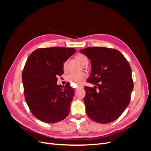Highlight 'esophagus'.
<instances>
[{"label": "esophagus", "mask_w": 151, "mask_h": 151, "mask_svg": "<svg viewBox=\"0 0 151 151\" xmlns=\"http://www.w3.org/2000/svg\"><path fill=\"white\" fill-rule=\"evenodd\" d=\"M83 88V86H81V85H77V87H76V90H77L78 89Z\"/></svg>", "instance_id": "esophagus-1"}]
</instances>
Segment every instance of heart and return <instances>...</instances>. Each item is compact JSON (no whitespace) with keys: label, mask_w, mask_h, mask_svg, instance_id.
I'll return each mask as SVG.
<instances>
[{"label":"heart","mask_w":151,"mask_h":151,"mask_svg":"<svg viewBox=\"0 0 151 151\" xmlns=\"http://www.w3.org/2000/svg\"><path fill=\"white\" fill-rule=\"evenodd\" d=\"M76 58L79 60V62L81 63V64H83L84 65H86L88 63V58L84 54H78L76 56ZM66 67H67V62H65L63 64V67L64 69H65ZM86 77V74L84 72H78V73L72 72L66 77V79L67 81L72 83L81 84L82 82L84 80Z\"/></svg>","instance_id":"b5f03b06"}]
</instances>
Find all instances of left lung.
<instances>
[{
    "label": "left lung",
    "instance_id": "obj_1",
    "mask_svg": "<svg viewBox=\"0 0 151 151\" xmlns=\"http://www.w3.org/2000/svg\"><path fill=\"white\" fill-rule=\"evenodd\" d=\"M91 60V71L85 86L87 115L94 122L109 123L116 120L130 101L134 88L129 62L118 50L105 47L81 50Z\"/></svg>",
    "mask_w": 151,
    "mask_h": 151
}]
</instances>
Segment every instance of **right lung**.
I'll return each mask as SVG.
<instances>
[{
  "instance_id": "add662e5",
  "label": "right lung",
  "mask_w": 151,
  "mask_h": 151,
  "mask_svg": "<svg viewBox=\"0 0 151 151\" xmlns=\"http://www.w3.org/2000/svg\"><path fill=\"white\" fill-rule=\"evenodd\" d=\"M76 52L73 48L36 49L27 59L22 73L26 102L40 120L54 123L68 115L74 89L69 83L57 85V77L63 74V62Z\"/></svg>"
}]
</instances>
